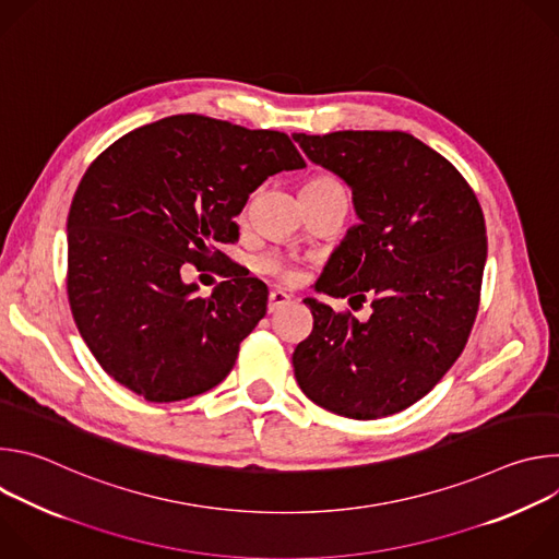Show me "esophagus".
I'll use <instances>...</instances> for the list:
<instances>
[{
	"mask_svg": "<svg viewBox=\"0 0 559 559\" xmlns=\"http://www.w3.org/2000/svg\"><path fill=\"white\" fill-rule=\"evenodd\" d=\"M289 302H292V296H289V294H285L283 289H272V292H270V300H267V311L274 313V311L287 307Z\"/></svg>",
	"mask_w": 559,
	"mask_h": 559,
	"instance_id": "34e87169",
	"label": "esophagus"
}]
</instances>
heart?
Returning a JSON list of instances; mask_svg holds the SVG:
<instances>
[{
  "label": "heart",
  "instance_id": "1",
  "mask_svg": "<svg viewBox=\"0 0 559 559\" xmlns=\"http://www.w3.org/2000/svg\"><path fill=\"white\" fill-rule=\"evenodd\" d=\"M343 190V186L336 181V179H332V177H313V179H309L305 186H302V190ZM261 270L263 272H267V274H272V276H278V278H283V281H294L296 278V272H294V267H289L285 261H281V259H276V257H265L261 263Z\"/></svg>",
  "mask_w": 559,
  "mask_h": 559
}]
</instances>
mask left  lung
I'll use <instances>...</instances> for the list:
<instances>
[{"mask_svg": "<svg viewBox=\"0 0 559 559\" xmlns=\"http://www.w3.org/2000/svg\"><path fill=\"white\" fill-rule=\"evenodd\" d=\"M309 162L338 175L360 218L316 292L371 298L369 321L305 298L313 330L294 349L311 403L354 420L403 412L462 354L487 263V225L471 186L442 154L397 130L294 134Z\"/></svg>", "mask_w": 559, "mask_h": 559, "instance_id": "1", "label": "left lung"}]
</instances>
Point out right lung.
Listing matches in <instances>:
<instances>
[{
    "mask_svg": "<svg viewBox=\"0 0 559 559\" xmlns=\"http://www.w3.org/2000/svg\"><path fill=\"white\" fill-rule=\"evenodd\" d=\"M305 168L285 132L203 115L141 126L106 147L68 212V300L79 334L119 384L150 403L216 386L267 311L241 265L212 296L183 283L238 241L236 216L272 175Z\"/></svg>",
    "mask_w": 559,
    "mask_h": 559,
    "instance_id": "right-lung-1",
    "label": "right lung"
}]
</instances>
